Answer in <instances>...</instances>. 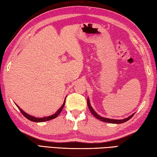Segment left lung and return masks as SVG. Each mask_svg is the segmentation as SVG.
I'll return each mask as SVG.
<instances>
[{
    "instance_id": "1",
    "label": "left lung",
    "mask_w": 157,
    "mask_h": 157,
    "mask_svg": "<svg viewBox=\"0 0 157 157\" xmlns=\"http://www.w3.org/2000/svg\"><path fill=\"white\" fill-rule=\"evenodd\" d=\"M87 105L88 106V108H89V110L90 111V113H92V115L94 117H95L97 119H98L99 120H100L101 121H104V122H106V123H110V124H122V123H124V122L128 121L130 119L132 118V117L134 115H135V113H133L130 116L128 117L127 118H125V119H110V118H106V117H101L100 115H99L98 114L93 110V107L91 106L89 98H88L87 99Z\"/></svg>"
}]
</instances>
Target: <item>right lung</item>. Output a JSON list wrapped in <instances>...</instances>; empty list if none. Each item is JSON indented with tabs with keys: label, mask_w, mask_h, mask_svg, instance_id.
<instances>
[{
	"label": "right lung",
	"mask_w": 157,
	"mask_h": 157,
	"mask_svg": "<svg viewBox=\"0 0 157 157\" xmlns=\"http://www.w3.org/2000/svg\"><path fill=\"white\" fill-rule=\"evenodd\" d=\"M66 100V98H65L64 101V103L62 104V106L59 108V109L56 111V112L53 114L52 115H50V116H48V117H33L32 115H30L29 114H27L25 112L24 110H22L21 108H20L18 105H17L16 103L15 104L16 105V106L19 108V110L22 113V115H23L25 117H26L27 119H29V120L31 121H33V122H43V121H49L51 120V119H55L59 115V114L61 113V111L63 109V108L65 105V101Z\"/></svg>",
	"instance_id": "right-lung-1"
}]
</instances>
